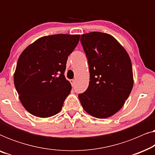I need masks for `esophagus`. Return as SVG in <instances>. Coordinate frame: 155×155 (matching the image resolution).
Masks as SVG:
<instances>
[{
	"instance_id": "esophagus-1",
	"label": "esophagus",
	"mask_w": 155,
	"mask_h": 155,
	"mask_svg": "<svg viewBox=\"0 0 155 155\" xmlns=\"http://www.w3.org/2000/svg\"><path fill=\"white\" fill-rule=\"evenodd\" d=\"M70 82H71V85L73 87L75 85V80H70Z\"/></svg>"
}]
</instances>
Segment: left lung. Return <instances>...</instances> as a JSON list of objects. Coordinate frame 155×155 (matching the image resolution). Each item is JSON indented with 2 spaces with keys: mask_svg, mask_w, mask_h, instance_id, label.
Here are the masks:
<instances>
[{
  "mask_svg": "<svg viewBox=\"0 0 155 155\" xmlns=\"http://www.w3.org/2000/svg\"><path fill=\"white\" fill-rule=\"evenodd\" d=\"M88 60L90 81L78 95L84 111L93 117L107 118L118 112L133 87L130 56L113 36L92 31L81 35Z\"/></svg>",
  "mask_w": 155,
  "mask_h": 155,
  "instance_id": "obj_1",
  "label": "left lung"
}]
</instances>
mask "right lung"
Listing matches in <instances>:
<instances>
[{
    "label": "right lung",
    "instance_id": "add662e5",
    "mask_svg": "<svg viewBox=\"0 0 155 155\" xmlns=\"http://www.w3.org/2000/svg\"><path fill=\"white\" fill-rule=\"evenodd\" d=\"M80 35L44 36L22 52L14 73V84L23 107L39 118L61 111L72 87L64 72L68 57Z\"/></svg>",
    "mask_w": 155,
    "mask_h": 155
}]
</instances>
